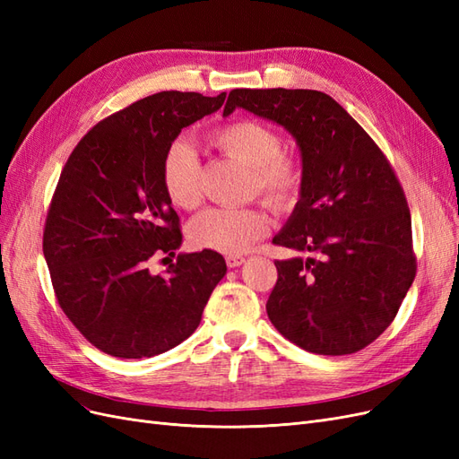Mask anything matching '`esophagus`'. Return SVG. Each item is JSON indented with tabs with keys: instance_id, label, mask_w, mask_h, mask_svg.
I'll use <instances>...</instances> for the list:
<instances>
[{
	"instance_id": "34e87169",
	"label": "esophagus",
	"mask_w": 459,
	"mask_h": 459,
	"mask_svg": "<svg viewBox=\"0 0 459 459\" xmlns=\"http://www.w3.org/2000/svg\"><path fill=\"white\" fill-rule=\"evenodd\" d=\"M243 262H245V258L239 256V255H228L226 256V264H228L230 268H238V266H241Z\"/></svg>"
}]
</instances>
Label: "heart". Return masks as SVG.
Listing matches in <instances>:
<instances>
[{
    "label": "heart",
    "instance_id": "b5f03b06",
    "mask_svg": "<svg viewBox=\"0 0 459 459\" xmlns=\"http://www.w3.org/2000/svg\"><path fill=\"white\" fill-rule=\"evenodd\" d=\"M211 143L233 160L251 169L253 191L272 206H287L300 191V164L281 152V140L270 126L256 120H233L220 126ZM160 184L172 204L193 208L201 197V164L187 142H174L160 162ZM268 231V216L255 206L206 208L189 221V239L199 248L239 255Z\"/></svg>",
    "mask_w": 459,
    "mask_h": 459
}]
</instances>
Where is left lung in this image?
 <instances>
[{"instance_id":"left-lung-1","label":"left lung","mask_w":459,"mask_h":459,"mask_svg":"<svg viewBox=\"0 0 459 459\" xmlns=\"http://www.w3.org/2000/svg\"><path fill=\"white\" fill-rule=\"evenodd\" d=\"M235 108L285 128L300 151V199L273 243L310 256L275 260L270 322L314 354L362 351L415 277L410 208L391 164L324 91L231 90L224 117Z\"/></svg>"}]
</instances>
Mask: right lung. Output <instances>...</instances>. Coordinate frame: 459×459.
<instances>
[{
    "instance_id": "right-lung-1",
    "label": "right lung",
    "mask_w": 459,
    "mask_h": 459,
    "mask_svg": "<svg viewBox=\"0 0 459 459\" xmlns=\"http://www.w3.org/2000/svg\"><path fill=\"white\" fill-rule=\"evenodd\" d=\"M226 93L160 91L101 120L61 172L44 231V256L63 312L93 346L117 358L174 349L201 324L226 275L216 251L174 256L179 218L160 184V162L184 128L221 107ZM166 256V258H169Z\"/></svg>"
}]
</instances>
